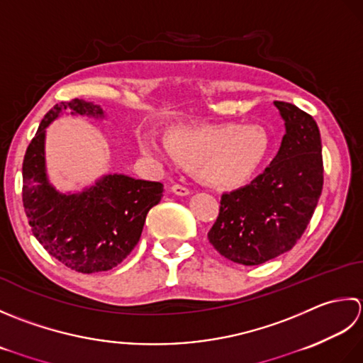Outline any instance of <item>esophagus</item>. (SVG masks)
I'll return each instance as SVG.
<instances>
[{"mask_svg":"<svg viewBox=\"0 0 363 363\" xmlns=\"http://www.w3.org/2000/svg\"><path fill=\"white\" fill-rule=\"evenodd\" d=\"M171 191L177 196H189L191 191L186 186H182V184H172Z\"/></svg>","mask_w":363,"mask_h":363,"instance_id":"1","label":"esophagus"}]
</instances>
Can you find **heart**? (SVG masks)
<instances>
[{"mask_svg": "<svg viewBox=\"0 0 363 363\" xmlns=\"http://www.w3.org/2000/svg\"><path fill=\"white\" fill-rule=\"evenodd\" d=\"M266 131L257 125H208L177 128L166 144L144 138L140 149L160 162L175 160L194 167L196 174L214 186H235L252 175L268 153Z\"/></svg>", "mask_w": 363, "mask_h": 363, "instance_id": "b5f03b06", "label": "heart"}]
</instances>
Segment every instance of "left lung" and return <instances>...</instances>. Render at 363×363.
Wrapping results in <instances>:
<instances>
[{
	"label": "left lung",
	"instance_id": "8db88e82",
	"mask_svg": "<svg viewBox=\"0 0 363 363\" xmlns=\"http://www.w3.org/2000/svg\"><path fill=\"white\" fill-rule=\"evenodd\" d=\"M285 135L274 160L246 186L220 197L208 240L220 255L255 266L288 252L304 233L323 191L321 136L313 117L274 101Z\"/></svg>",
	"mask_w": 363,
	"mask_h": 363
}]
</instances>
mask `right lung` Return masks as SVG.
Segmentation results:
<instances>
[{
    "label": "right lung",
    "mask_w": 363,
    "mask_h": 363,
    "mask_svg": "<svg viewBox=\"0 0 363 363\" xmlns=\"http://www.w3.org/2000/svg\"><path fill=\"white\" fill-rule=\"evenodd\" d=\"M103 119L100 105L79 99L51 108L28 145L23 160V206L34 236L67 268L92 274L123 262L138 244L147 213L162 197L160 182L106 174L79 192L50 183L45 162L47 127L64 111Z\"/></svg>",
    "instance_id": "add662e5"
}]
</instances>
